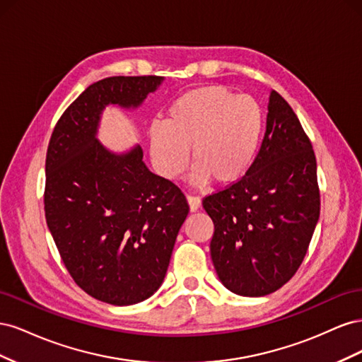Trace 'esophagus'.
Returning <instances> with one entry per match:
<instances>
[{
	"instance_id": "1",
	"label": "esophagus",
	"mask_w": 362,
	"mask_h": 362,
	"mask_svg": "<svg viewBox=\"0 0 362 362\" xmlns=\"http://www.w3.org/2000/svg\"><path fill=\"white\" fill-rule=\"evenodd\" d=\"M187 202H189V206H190V211L194 213L198 211L201 208V199L196 198V196H187Z\"/></svg>"
}]
</instances>
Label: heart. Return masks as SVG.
Instances as JSON below:
<instances>
[{"instance_id": "1", "label": "heart", "mask_w": 362, "mask_h": 362, "mask_svg": "<svg viewBox=\"0 0 362 362\" xmlns=\"http://www.w3.org/2000/svg\"><path fill=\"white\" fill-rule=\"evenodd\" d=\"M264 115L250 96H237L225 86H206L180 96L163 124L149 131V156L156 170L177 180L189 166L193 180L229 185L242 180L258 154Z\"/></svg>"}]
</instances>
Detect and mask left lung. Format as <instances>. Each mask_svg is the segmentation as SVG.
Listing matches in <instances>:
<instances>
[{
	"instance_id": "left-lung-1",
	"label": "left lung",
	"mask_w": 362,
	"mask_h": 362,
	"mask_svg": "<svg viewBox=\"0 0 362 362\" xmlns=\"http://www.w3.org/2000/svg\"><path fill=\"white\" fill-rule=\"evenodd\" d=\"M266 133L245 177L202 205L214 223L211 259L223 286L258 298L288 282L320 216L313 145L284 98L270 92Z\"/></svg>"
}]
</instances>
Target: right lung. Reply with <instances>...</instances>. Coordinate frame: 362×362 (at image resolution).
<instances>
[{"label":"right lung","mask_w":362,"mask_h":362,"mask_svg":"<svg viewBox=\"0 0 362 362\" xmlns=\"http://www.w3.org/2000/svg\"><path fill=\"white\" fill-rule=\"evenodd\" d=\"M164 76H110L66 108L52 131L45 217L76 286L112 305L151 298L189 214L182 192L152 173L139 145L116 154L96 134L107 105L137 108Z\"/></svg>","instance_id":"right-lung-1"}]
</instances>
